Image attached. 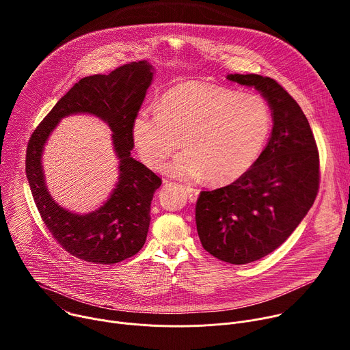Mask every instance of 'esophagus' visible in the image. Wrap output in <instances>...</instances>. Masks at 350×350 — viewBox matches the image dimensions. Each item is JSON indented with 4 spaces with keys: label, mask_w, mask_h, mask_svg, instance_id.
I'll return each mask as SVG.
<instances>
[{
    "label": "esophagus",
    "mask_w": 350,
    "mask_h": 350,
    "mask_svg": "<svg viewBox=\"0 0 350 350\" xmlns=\"http://www.w3.org/2000/svg\"><path fill=\"white\" fill-rule=\"evenodd\" d=\"M185 189H187V193H188V198L191 202H195L198 199V195H199V189L192 187V185H185Z\"/></svg>",
    "instance_id": "1"
}]
</instances>
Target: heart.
<instances>
[{
	"label": "heart",
	"mask_w": 350,
	"mask_h": 350,
	"mask_svg": "<svg viewBox=\"0 0 350 350\" xmlns=\"http://www.w3.org/2000/svg\"><path fill=\"white\" fill-rule=\"evenodd\" d=\"M270 130L271 112L260 95L185 81L161 96L158 109L135 113L131 139L142 162L159 170L181 138L185 152L166 167L169 174L228 184L252 167Z\"/></svg>",
	"instance_id": "b5f03b06"
}]
</instances>
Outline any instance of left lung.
<instances>
[{
	"label": "left lung",
	"mask_w": 350,
	"mask_h": 350,
	"mask_svg": "<svg viewBox=\"0 0 350 350\" xmlns=\"http://www.w3.org/2000/svg\"><path fill=\"white\" fill-rule=\"evenodd\" d=\"M266 99L273 130L266 148L230 185L199 193L195 221L212 256L246 265L282 245L312 208L319 191V151L310 124L295 99L273 79L228 75Z\"/></svg>",
	"instance_id": "left-lung-1"
}]
</instances>
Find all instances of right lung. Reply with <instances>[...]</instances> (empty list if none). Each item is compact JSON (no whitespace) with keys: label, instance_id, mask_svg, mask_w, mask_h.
I'll return each instance as SVG.
<instances>
[{"label":"right lung","instance_id":"right-lung-1","mask_svg":"<svg viewBox=\"0 0 350 350\" xmlns=\"http://www.w3.org/2000/svg\"><path fill=\"white\" fill-rule=\"evenodd\" d=\"M154 68L146 61L126 64L109 75L77 81L31 134L26 151V176L38 213L49 232L70 255L90 263L113 265L134 256L144 246L151 201L162 180L131 158V122L139 111ZM87 113L105 121L113 131L120 177L110 198L96 211L79 215L61 207L46 189L43 146L66 116Z\"/></svg>","mask_w":350,"mask_h":350}]
</instances>
